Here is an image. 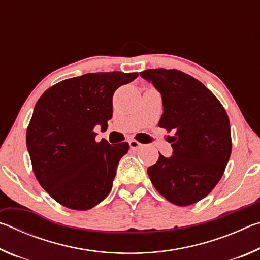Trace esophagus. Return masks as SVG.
Listing matches in <instances>:
<instances>
[{"mask_svg": "<svg viewBox=\"0 0 260 260\" xmlns=\"http://www.w3.org/2000/svg\"><path fill=\"white\" fill-rule=\"evenodd\" d=\"M128 143H129V147L132 148V149H140V148H142V146L143 144L142 143H140V142H138V141H135V140H131V141H128Z\"/></svg>", "mask_w": 260, "mask_h": 260, "instance_id": "1", "label": "esophagus"}]
</instances>
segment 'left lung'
I'll list each match as a JSON object with an SVG mask.
<instances>
[{
	"label": "left lung",
	"mask_w": 260,
	"mask_h": 260,
	"mask_svg": "<svg viewBox=\"0 0 260 260\" xmlns=\"http://www.w3.org/2000/svg\"><path fill=\"white\" fill-rule=\"evenodd\" d=\"M140 76L161 94L164 112L158 126L174 132L172 156L159 153L148 169L149 178L171 203H196L217 186L231 157L226 110L203 83L179 70H146Z\"/></svg>",
	"instance_id": "obj_1"
}]
</instances>
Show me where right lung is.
Instances as JSON below:
<instances>
[{"label":"right lung","mask_w":260,"mask_h":260,"mask_svg":"<svg viewBox=\"0 0 260 260\" xmlns=\"http://www.w3.org/2000/svg\"><path fill=\"white\" fill-rule=\"evenodd\" d=\"M139 73L99 72L56 83L35 104L26 144L39 183L69 209L94 208L109 195L127 142H96L94 128H108L112 96Z\"/></svg>","instance_id":"add662e5"}]
</instances>
